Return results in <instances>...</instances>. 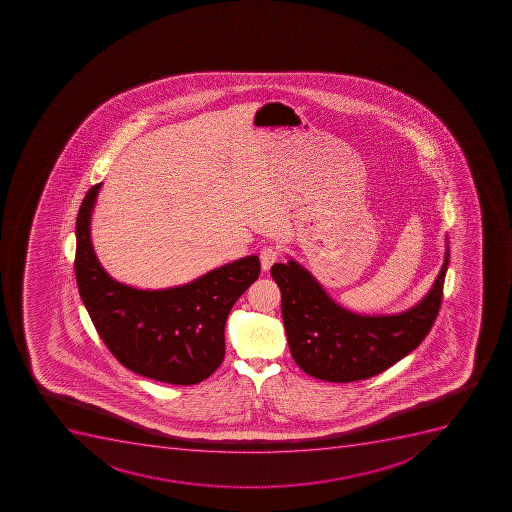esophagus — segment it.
I'll list each match as a JSON object with an SVG mask.
<instances>
[{"instance_id": "34e87169", "label": "esophagus", "mask_w": 512, "mask_h": 512, "mask_svg": "<svg viewBox=\"0 0 512 512\" xmlns=\"http://www.w3.org/2000/svg\"><path fill=\"white\" fill-rule=\"evenodd\" d=\"M259 259H261L263 271H269L272 264L276 263L277 259H279V251H277V248H274V246H264V248L261 249V254H259Z\"/></svg>"}]
</instances>
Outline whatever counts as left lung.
I'll return each mask as SVG.
<instances>
[{
	"label": "left lung",
	"mask_w": 512,
	"mask_h": 512,
	"mask_svg": "<svg viewBox=\"0 0 512 512\" xmlns=\"http://www.w3.org/2000/svg\"><path fill=\"white\" fill-rule=\"evenodd\" d=\"M450 249L426 297L396 315L349 312L326 294L300 264L277 263L272 279L282 294V320L298 367L326 382L349 383L382 374L423 343L431 331L444 289Z\"/></svg>",
	"instance_id": "1"
}]
</instances>
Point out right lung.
Listing matches in <instances>:
<instances>
[{"label":"right lung","instance_id":"obj_1","mask_svg":"<svg viewBox=\"0 0 512 512\" xmlns=\"http://www.w3.org/2000/svg\"><path fill=\"white\" fill-rule=\"evenodd\" d=\"M101 183L76 217V284L94 328L112 356L142 377L196 385L225 357V323L236 300L258 279V256L217 267L189 284L142 290L112 279L94 254L89 223Z\"/></svg>","mask_w":512,"mask_h":512}]
</instances>
